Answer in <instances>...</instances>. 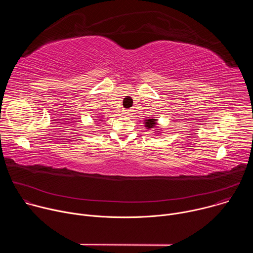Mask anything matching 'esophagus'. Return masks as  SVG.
<instances>
[{
	"mask_svg": "<svg viewBox=\"0 0 253 253\" xmlns=\"http://www.w3.org/2000/svg\"><path fill=\"white\" fill-rule=\"evenodd\" d=\"M130 112H131V110H127V109L123 110V114L124 115H130Z\"/></svg>",
	"mask_w": 253,
	"mask_h": 253,
	"instance_id": "obj_1",
	"label": "esophagus"
}]
</instances>
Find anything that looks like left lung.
<instances>
[{
	"mask_svg": "<svg viewBox=\"0 0 253 253\" xmlns=\"http://www.w3.org/2000/svg\"><path fill=\"white\" fill-rule=\"evenodd\" d=\"M145 121V127H147V129H153V128H157V119L155 118H147L144 120ZM159 132V131H157Z\"/></svg>",
	"mask_w": 253,
	"mask_h": 253,
	"instance_id": "obj_1",
	"label": "left lung"
}]
</instances>
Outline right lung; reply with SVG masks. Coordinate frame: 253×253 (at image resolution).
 <instances>
[{
	"mask_svg": "<svg viewBox=\"0 0 253 253\" xmlns=\"http://www.w3.org/2000/svg\"><path fill=\"white\" fill-rule=\"evenodd\" d=\"M100 119H101V118H99V121H102V120H100Z\"/></svg>",
	"mask_w": 253,
	"mask_h": 253,
	"instance_id": "1",
	"label": "right lung"
}]
</instances>
